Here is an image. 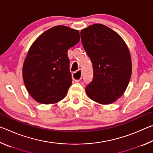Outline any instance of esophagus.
<instances>
[{"label":"esophagus","mask_w":153,"mask_h":153,"mask_svg":"<svg viewBox=\"0 0 153 153\" xmlns=\"http://www.w3.org/2000/svg\"><path fill=\"white\" fill-rule=\"evenodd\" d=\"M81 73V76H80L79 74ZM73 79L76 82H79L81 81L82 79V70L79 69L77 71L74 72L73 73Z\"/></svg>","instance_id":"esophagus-1"}]
</instances>
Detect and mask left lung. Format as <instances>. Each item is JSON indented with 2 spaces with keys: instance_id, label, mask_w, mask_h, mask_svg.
Here are the masks:
<instances>
[{
  "instance_id": "obj_1",
  "label": "left lung",
  "mask_w": 153,
  "mask_h": 153,
  "mask_svg": "<svg viewBox=\"0 0 153 153\" xmlns=\"http://www.w3.org/2000/svg\"><path fill=\"white\" fill-rule=\"evenodd\" d=\"M80 35L94 74L86 87V94L100 104L113 103L123 95L131 77V60L128 46L117 33L102 24L90 25Z\"/></svg>"
}]
</instances>
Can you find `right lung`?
Instances as JSON below:
<instances>
[{
    "mask_svg": "<svg viewBox=\"0 0 153 153\" xmlns=\"http://www.w3.org/2000/svg\"><path fill=\"white\" fill-rule=\"evenodd\" d=\"M79 41L78 31L57 25L32 44L23 66V78L36 101L53 104L65 97L72 84L67 51Z\"/></svg>",
    "mask_w": 153,
    "mask_h": 153,
    "instance_id": "add662e5",
    "label": "right lung"
}]
</instances>
